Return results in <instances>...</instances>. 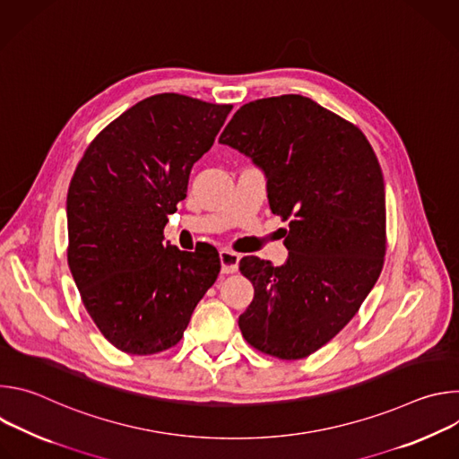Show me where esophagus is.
I'll return each instance as SVG.
<instances>
[{
	"instance_id": "obj_1",
	"label": "esophagus",
	"mask_w": 459,
	"mask_h": 459,
	"mask_svg": "<svg viewBox=\"0 0 459 459\" xmlns=\"http://www.w3.org/2000/svg\"><path fill=\"white\" fill-rule=\"evenodd\" d=\"M239 254L238 252H232L229 248H223L220 252V261H221V273L223 274H232L238 271V265H239Z\"/></svg>"
}]
</instances>
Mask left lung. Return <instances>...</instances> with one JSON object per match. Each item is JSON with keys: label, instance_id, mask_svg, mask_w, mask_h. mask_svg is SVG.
<instances>
[{"label": "left lung", "instance_id": "8db88e82", "mask_svg": "<svg viewBox=\"0 0 459 459\" xmlns=\"http://www.w3.org/2000/svg\"><path fill=\"white\" fill-rule=\"evenodd\" d=\"M267 178L271 211L289 221L281 267L247 255L254 299L243 338L280 359H301L356 316L385 257V183L358 126L310 98L245 103L220 136Z\"/></svg>", "mask_w": 459, "mask_h": 459}]
</instances>
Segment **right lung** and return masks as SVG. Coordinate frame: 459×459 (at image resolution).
I'll list each match as a JSON object with an SVG mask.
<instances>
[{
    "label": "right lung",
    "mask_w": 459,
    "mask_h": 459,
    "mask_svg": "<svg viewBox=\"0 0 459 459\" xmlns=\"http://www.w3.org/2000/svg\"><path fill=\"white\" fill-rule=\"evenodd\" d=\"M230 110L172 92L151 96L107 125L76 167L69 267L92 321L121 352L174 347L220 274L218 254L163 243V229Z\"/></svg>",
    "instance_id": "add662e5"
}]
</instances>
